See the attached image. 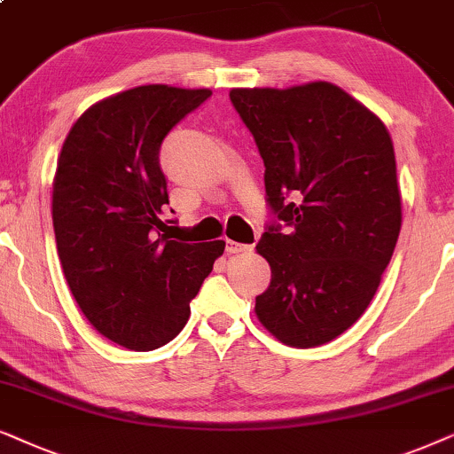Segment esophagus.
Here are the masks:
<instances>
[{"mask_svg": "<svg viewBox=\"0 0 454 454\" xmlns=\"http://www.w3.org/2000/svg\"><path fill=\"white\" fill-rule=\"evenodd\" d=\"M247 251H251V245L234 243V240H226V253H231V255H234V253H247Z\"/></svg>", "mask_w": 454, "mask_h": 454, "instance_id": "1", "label": "esophagus"}]
</instances>
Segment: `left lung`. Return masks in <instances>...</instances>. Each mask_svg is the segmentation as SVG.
Here are the masks:
<instances>
[{"label":"left lung","mask_w":454,"mask_h":454,"mask_svg":"<svg viewBox=\"0 0 454 454\" xmlns=\"http://www.w3.org/2000/svg\"><path fill=\"white\" fill-rule=\"evenodd\" d=\"M265 166L271 220L257 253L271 282L255 313L278 340L317 347L370 305L401 232L392 138L332 82L232 89Z\"/></svg>","instance_id":"obj_1"}]
</instances>
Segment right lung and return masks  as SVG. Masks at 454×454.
<instances>
[{
  "label": "right lung",
  "instance_id": "right-lung-1",
  "mask_svg": "<svg viewBox=\"0 0 454 454\" xmlns=\"http://www.w3.org/2000/svg\"><path fill=\"white\" fill-rule=\"evenodd\" d=\"M207 97L168 84L122 90L90 106L59 153L51 215L66 282L93 328L124 348L170 342L226 247L161 234L170 199L160 147Z\"/></svg>",
  "mask_w": 454,
  "mask_h": 454
}]
</instances>
